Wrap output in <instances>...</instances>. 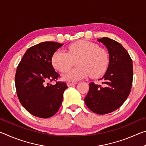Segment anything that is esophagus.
<instances>
[{
  "instance_id": "1",
  "label": "esophagus",
  "mask_w": 146,
  "mask_h": 146,
  "mask_svg": "<svg viewBox=\"0 0 146 146\" xmlns=\"http://www.w3.org/2000/svg\"><path fill=\"white\" fill-rule=\"evenodd\" d=\"M75 84H76V83H74V82H68L67 83V85L70 87V86H74Z\"/></svg>"
}]
</instances>
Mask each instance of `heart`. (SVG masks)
Returning a JSON list of instances; mask_svg holds the SVG:
<instances>
[{
    "label": "heart",
    "instance_id": "heart-1",
    "mask_svg": "<svg viewBox=\"0 0 146 146\" xmlns=\"http://www.w3.org/2000/svg\"><path fill=\"white\" fill-rule=\"evenodd\" d=\"M77 60L78 67L68 71L62 79L75 82L88 77H98L104 73L110 63V56L104 49L97 44L86 40H78L68 47V52L61 49L54 53L51 59L56 70L64 72L72 66Z\"/></svg>",
    "mask_w": 146,
    "mask_h": 146
}]
</instances>
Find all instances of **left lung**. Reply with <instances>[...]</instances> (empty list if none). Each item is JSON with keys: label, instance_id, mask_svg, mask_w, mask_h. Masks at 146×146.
Returning a JSON list of instances; mask_svg holds the SVG:
<instances>
[{"label": "left lung", "instance_id": "1", "mask_svg": "<svg viewBox=\"0 0 146 146\" xmlns=\"http://www.w3.org/2000/svg\"><path fill=\"white\" fill-rule=\"evenodd\" d=\"M107 48L110 63L102 80V86L90 83L84 98L86 106L93 112L104 115L119 108L129 96L133 82V62L122 44L104 37L97 40Z\"/></svg>", "mask_w": 146, "mask_h": 146}]
</instances>
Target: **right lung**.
Returning <instances> with one entry per match:
<instances>
[{
    "label": "right lung",
    "instance_id": "1",
    "mask_svg": "<svg viewBox=\"0 0 146 146\" xmlns=\"http://www.w3.org/2000/svg\"><path fill=\"white\" fill-rule=\"evenodd\" d=\"M55 42H44L27 49L17 69L15 87L20 102L35 117L47 118L58 111L68 88L65 82L53 85L49 81L59 76L51 59L62 46Z\"/></svg>",
    "mask_w": 146,
    "mask_h": 146
}]
</instances>
